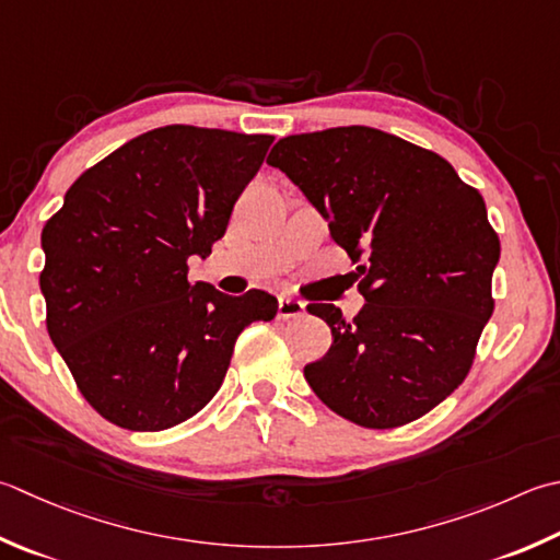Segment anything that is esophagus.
I'll use <instances>...</instances> for the list:
<instances>
[{
    "mask_svg": "<svg viewBox=\"0 0 560 560\" xmlns=\"http://www.w3.org/2000/svg\"><path fill=\"white\" fill-rule=\"evenodd\" d=\"M305 313V303L295 301L291 295H281L279 299V317L281 320H289V317H301Z\"/></svg>",
    "mask_w": 560,
    "mask_h": 560,
    "instance_id": "34e87169",
    "label": "esophagus"
}]
</instances>
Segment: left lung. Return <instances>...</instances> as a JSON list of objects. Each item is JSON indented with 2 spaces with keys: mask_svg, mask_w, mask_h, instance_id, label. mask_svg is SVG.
I'll return each instance as SVG.
<instances>
[{
  "mask_svg": "<svg viewBox=\"0 0 560 560\" xmlns=\"http://www.w3.org/2000/svg\"><path fill=\"white\" fill-rule=\"evenodd\" d=\"M267 164L320 211L366 301L352 320L308 305L332 347L305 381L369 430L422 418L462 386L495 308L500 240L483 196L436 152L366 126L281 138Z\"/></svg>",
  "mask_w": 560,
  "mask_h": 560,
  "instance_id": "left-lung-1",
  "label": "left lung"
}]
</instances>
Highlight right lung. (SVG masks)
Masks as SVG:
<instances>
[{
    "instance_id": "obj_1",
    "label": "right lung",
    "mask_w": 560,
    "mask_h": 560,
    "mask_svg": "<svg viewBox=\"0 0 560 560\" xmlns=\"http://www.w3.org/2000/svg\"><path fill=\"white\" fill-rule=\"evenodd\" d=\"M271 136L221 128L148 130L80 174L43 228L40 291L55 349L84 400L124 430L194 418L225 378L235 339L279 303L189 283Z\"/></svg>"
}]
</instances>
